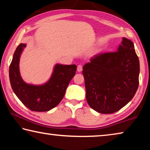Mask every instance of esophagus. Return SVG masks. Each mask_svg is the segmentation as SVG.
I'll return each instance as SVG.
<instances>
[{
    "instance_id": "esophagus-1",
    "label": "esophagus",
    "mask_w": 150,
    "mask_h": 150,
    "mask_svg": "<svg viewBox=\"0 0 150 150\" xmlns=\"http://www.w3.org/2000/svg\"><path fill=\"white\" fill-rule=\"evenodd\" d=\"M82 70H83V66L81 65H78L77 66V71L78 72H81V71H82Z\"/></svg>"
}]
</instances>
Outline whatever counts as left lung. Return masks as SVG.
Masks as SVG:
<instances>
[{
	"instance_id": "8db88e82",
	"label": "left lung",
	"mask_w": 150,
	"mask_h": 150,
	"mask_svg": "<svg viewBox=\"0 0 150 150\" xmlns=\"http://www.w3.org/2000/svg\"><path fill=\"white\" fill-rule=\"evenodd\" d=\"M83 69L87 101L99 113L120 110L138 88L139 59L133 42L126 38H122L116 52L95 55Z\"/></svg>"
}]
</instances>
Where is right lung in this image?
Listing matches in <instances>:
<instances>
[{
    "mask_svg": "<svg viewBox=\"0 0 150 150\" xmlns=\"http://www.w3.org/2000/svg\"><path fill=\"white\" fill-rule=\"evenodd\" d=\"M26 44L16 47L9 67V78L14 93L30 110L35 112L49 111L62 101L65 91L77 70L75 65L56 64L50 79L44 84H28L20 73L19 63Z\"/></svg>",
    "mask_w": 150,
    "mask_h": 150,
    "instance_id": "obj_1",
    "label": "right lung"
}]
</instances>
